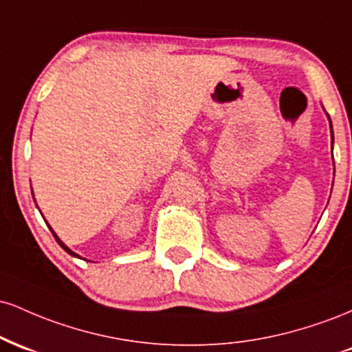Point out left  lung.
<instances>
[{"label": "left lung", "mask_w": 352, "mask_h": 352, "mask_svg": "<svg viewBox=\"0 0 352 352\" xmlns=\"http://www.w3.org/2000/svg\"><path fill=\"white\" fill-rule=\"evenodd\" d=\"M328 116V120H329V129H331V140H334V135H333V124H331V119H329V114H326ZM334 160V159H333Z\"/></svg>", "instance_id": "obj_1"}]
</instances>
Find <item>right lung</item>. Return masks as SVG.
<instances>
[{
	"label": "right lung",
	"instance_id": "right-lung-1",
	"mask_svg": "<svg viewBox=\"0 0 352 352\" xmlns=\"http://www.w3.org/2000/svg\"><path fill=\"white\" fill-rule=\"evenodd\" d=\"M33 199H34V195H33ZM47 227H50V225H47ZM50 230H51V232H52V235H54V238H56V241H58V243H59L60 246H63V248H64V250H66V252H67V253H69V254H71V256H76V258H79V254H78V253H74V252H72V250L69 248V246H66V245H64V243H63V241H60V238H59L58 235H56V233H54V230H52L51 227H50Z\"/></svg>",
	"mask_w": 352,
	"mask_h": 352
}]
</instances>
